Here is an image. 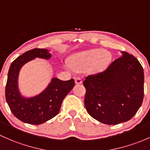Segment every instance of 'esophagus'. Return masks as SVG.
<instances>
[{
  "mask_svg": "<svg viewBox=\"0 0 150 150\" xmlns=\"http://www.w3.org/2000/svg\"><path fill=\"white\" fill-rule=\"evenodd\" d=\"M75 83H76V84H81V83H83L82 79L80 78V77H77V78H75Z\"/></svg>",
  "mask_w": 150,
  "mask_h": 150,
  "instance_id": "esophagus-1",
  "label": "esophagus"
}]
</instances>
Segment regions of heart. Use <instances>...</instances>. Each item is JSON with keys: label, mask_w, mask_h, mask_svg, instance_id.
<instances>
[{"label": "heart", "mask_w": 150, "mask_h": 150, "mask_svg": "<svg viewBox=\"0 0 150 150\" xmlns=\"http://www.w3.org/2000/svg\"><path fill=\"white\" fill-rule=\"evenodd\" d=\"M111 54L106 50L93 49L78 53L71 59V65L75 70H82L88 67L91 72L103 70L111 60Z\"/></svg>", "instance_id": "heart-1"}]
</instances>
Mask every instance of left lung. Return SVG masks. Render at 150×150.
<instances>
[{
    "label": "left lung",
    "mask_w": 150,
    "mask_h": 150,
    "mask_svg": "<svg viewBox=\"0 0 150 150\" xmlns=\"http://www.w3.org/2000/svg\"><path fill=\"white\" fill-rule=\"evenodd\" d=\"M103 70L83 81L84 103L93 119L109 125L132 119L144 98V70L138 59L123 52Z\"/></svg>",
    "instance_id": "obj_1"
}]
</instances>
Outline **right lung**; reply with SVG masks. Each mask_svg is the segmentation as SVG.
I'll return each instance as SVG.
<instances>
[{"label":"right lung","mask_w":150,"mask_h":150,"mask_svg":"<svg viewBox=\"0 0 150 150\" xmlns=\"http://www.w3.org/2000/svg\"><path fill=\"white\" fill-rule=\"evenodd\" d=\"M35 57L48 59L51 57V54L45 49L35 48L17 57L11 64L8 73L6 99L17 119L24 123L38 125L57 115L63 100L75 86V80L62 81L54 78L45 91L39 95L30 98L22 97L17 86L18 72L25 63Z\"/></svg>","instance_id":"1"}]
</instances>
